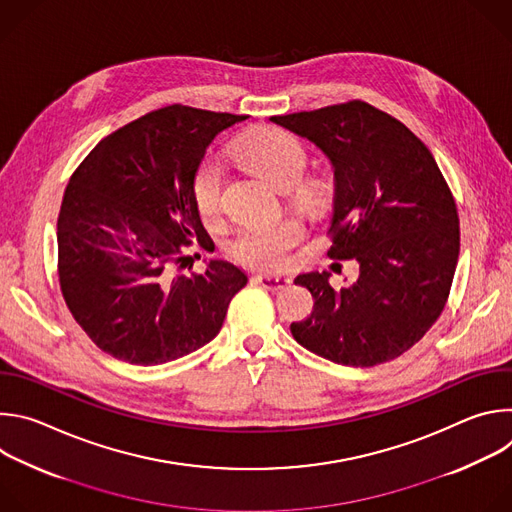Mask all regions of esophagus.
Instances as JSON below:
<instances>
[{"mask_svg":"<svg viewBox=\"0 0 512 512\" xmlns=\"http://www.w3.org/2000/svg\"><path fill=\"white\" fill-rule=\"evenodd\" d=\"M253 279H255V283H259L261 287L271 289V291L285 289L291 283V279L285 275H269V273H257Z\"/></svg>","mask_w":512,"mask_h":512,"instance_id":"1","label":"esophagus"}]
</instances>
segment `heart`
Segmentation results:
<instances>
[{"label":"heart","instance_id":"heart-1","mask_svg":"<svg viewBox=\"0 0 512 512\" xmlns=\"http://www.w3.org/2000/svg\"><path fill=\"white\" fill-rule=\"evenodd\" d=\"M231 158L275 188H291V198L308 212H318L328 204L324 182L297 184L308 168V152L296 135L277 127H257L233 141ZM223 182V168L214 160H204L192 176L194 208L204 223H214L221 214ZM302 239L304 225L298 218L287 216L273 223L241 227L229 241V253L245 265L277 269Z\"/></svg>","mask_w":512,"mask_h":512}]
</instances>
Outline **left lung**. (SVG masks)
<instances>
[{"label":"left lung","instance_id":"left-lung-1","mask_svg":"<svg viewBox=\"0 0 512 512\" xmlns=\"http://www.w3.org/2000/svg\"><path fill=\"white\" fill-rule=\"evenodd\" d=\"M271 121L330 158L336 194L328 257L360 267L340 289L328 283V271L298 275L314 312L291 324V334L344 367L401 356L444 312L458 263L460 218L442 170L409 127L358 99Z\"/></svg>","mask_w":512,"mask_h":512}]
</instances>
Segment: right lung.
Instances as JSON below:
<instances>
[{
  "instance_id": "add662e5",
  "label": "right lung",
  "mask_w": 512,
  "mask_h": 512,
  "mask_svg": "<svg viewBox=\"0 0 512 512\" xmlns=\"http://www.w3.org/2000/svg\"><path fill=\"white\" fill-rule=\"evenodd\" d=\"M245 119L168 105L103 137L70 176L58 212L60 291L113 358L152 367L198 350L247 285L229 261L182 273L184 251L210 241L192 176L214 137Z\"/></svg>"
}]
</instances>
